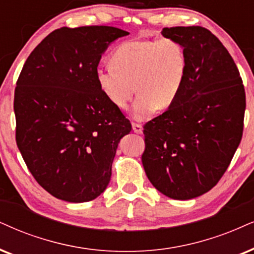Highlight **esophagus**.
Masks as SVG:
<instances>
[{
	"instance_id": "34e87169",
	"label": "esophagus",
	"mask_w": 254,
	"mask_h": 254,
	"mask_svg": "<svg viewBox=\"0 0 254 254\" xmlns=\"http://www.w3.org/2000/svg\"><path fill=\"white\" fill-rule=\"evenodd\" d=\"M132 130L136 133H142L143 132V127L138 123H132Z\"/></svg>"
}]
</instances>
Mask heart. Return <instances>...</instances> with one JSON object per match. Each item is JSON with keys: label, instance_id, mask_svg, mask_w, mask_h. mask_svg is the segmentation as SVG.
Returning a JSON list of instances; mask_svg holds the SVG:
<instances>
[{"label": "heart", "instance_id": "1", "mask_svg": "<svg viewBox=\"0 0 254 254\" xmlns=\"http://www.w3.org/2000/svg\"><path fill=\"white\" fill-rule=\"evenodd\" d=\"M186 72L188 57L181 42L169 37L134 40L112 51L110 64L96 69V81L105 97L120 109L127 107L136 89L133 117L146 120L157 108L173 104Z\"/></svg>", "mask_w": 254, "mask_h": 254}]
</instances>
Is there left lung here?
I'll return each instance as SVG.
<instances>
[{
  "mask_svg": "<svg viewBox=\"0 0 254 254\" xmlns=\"http://www.w3.org/2000/svg\"><path fill=\"white\" fill-rule=\"evenodd\" d=\"M184 47L188 72L177 99L144 124L142 163L155 188L172 199L206 193L229 168L244 130L246 96L239 70L206 28H164Z\"/></svg>",
  "mask_w": 254,
  "mask_h": 254,
  "instance_id": "1",
  "label": "left lung"
}]
</instances>
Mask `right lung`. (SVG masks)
I'll return each instance as SVG.
<instances>
[{
	"label": "right lung",
	"instance_id": "add662e5",
	"mask_svg": "<svg viewBox=\"0 0 254 254\" xmlns=\"http://www.w3.org/2000/svg\"><path fill=\"white\" fill-rule=\"evenodd\" d=\"M127 31L108 25L60 28L25 61L15 88L16 144L33 177L71 203L97 198L110 182L131 123L96 81L102 54Z\"/></svg>",
	"mask_w": 254,
	"mask_h": 254
}]
</instances>
